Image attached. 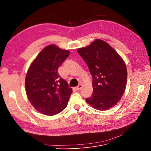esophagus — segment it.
Masks as SVG:
<instances>
[{
	"label": "esophagus",
	"instance_id": "34e87169",
	"mask_svg": "<svg viewBox=\"0 0 151 151\" xmlns=\"http://www.w3.org/2000/svg\"><path fill=\"white\" fill-rule=\"evenodd\" d=\"M83 84H80L79 85H78V86H77L76 87V89H77V90H79V89H82V88H83Z\"/></svg>",
	"mask_w": 151,
	"mask_h": 151
}]
</instances>
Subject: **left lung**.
<instances>
[{
	"instance_id": "obj_1",
	"label": "left lung",
	"mask_w": 151,
	"mask_h": 151,
	"mask_svg": "<svg viewBox=\"0 0 151 151\" xmlns=\"http://www.w3.org/2000/svg\"><path fill=\"white\" fill-rule=\"evenodd\" d=\"M77 51L93 77V95L86 101L98 110H107L115 106L127 86V70L124 60L115 49L100 39Z\"/></svg>"
}]
</instances>
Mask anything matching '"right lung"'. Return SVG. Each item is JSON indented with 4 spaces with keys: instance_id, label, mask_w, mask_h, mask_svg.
<instances>
[{
    "instance_id": "1",
    "label": "right lung",
    "mask_w": 151,
    "mask_h": 151,
    "mask_svg": "<svg viewBox=\"0 0 151 151\" xmlns=\"http://www.w3.org/2000/svg\"><path fill=\"white\" fill-rule=\"evenodd\" d=\"M70 51L50 45L31 63L25 79V89L29 102L38 112L48 116L60 113L67 106L72 92L58 68Z\"/></svg>"
}]
</instances>
